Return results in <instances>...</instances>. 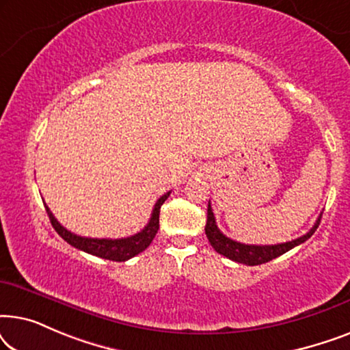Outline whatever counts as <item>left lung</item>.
<instances>
[{"label":"left lung","mask_w":350,"mask_h":350,"mask_svg":"<svg viewBox=\"0 0 350 350\" xmlns=\"http://www.w3.org/2000/svg\"><path fill=\"white\" fill-rule=\"evenodd\" d=\"M320 218H322V215H320L319 219L315 221L314 226L310 228V231L308 234L295 239V241H290L285 243H277V245H248V243L232 241V239L226 237L221 231H219L217 226V221H215L212 205H210V202H208L205 234H207L210 245H212L215 248V252L219 253V255L226 256L232 261L242 262V265L258 266V265H262V262L274 260V258H277V256L284 255L285 252H288V250H291V248H295L296 245H299V243L308 241V239L312 236L315 231H317V228L320 224Z\"/></svg>","instance_id":"8db88e82"}]
</instances>
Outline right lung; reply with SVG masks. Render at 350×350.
<instances>
[{"label":"right lung","instance_id":"right-lung-1","mask_svg":"<svg viewBox=\"0 0 350 350\" xmlns=\"http://www.w3.org/2000/svg\"><path fill=\"white\" fill-rule=\"evenodd\" d=\"M169 196H170V191L162 196V198L157 199L154 208H152L150 221H148L146 226L143 228L140 232L133 234V236H131V237H124V239L81 237V236H78V234H73L66 228L62 226V224L55 219L54 215H52L49 207H47V205H44V207H46L47 215H49L52 226H54L55 231L59 232V236L64 239V241L68 242L70 245L78 248V250L90 253V255H94V256L103 258V260L127 261L150 247V243L152 242V239H154V236H156L157 229H159L161 205L165 202Z\"/></svg>","mask_w":350,"mask_h":350}]
</instances>
